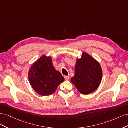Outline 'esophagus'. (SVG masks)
<instances>
[{
	"mask_svg": "<svg viewBox=\"0 0 128 128\" xmlns=\"http://www.w3.org/2000/svg\"><path fill=\"white\" fill-rule=\"evenodd\" d=\"M64 79L66 80H68L69 79V78H70V77H69V76H64Z\"/></svg>",
	"mask_w": 128,
	"mask_h": 128,
	"instance_id": "1",
	"label": "esophagus"
}]
</instances>
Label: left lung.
Returning a JSON list of instances; mask_svg holds the SVG:
<instances>
[{
	"mask_svg": "<svg viewBox=\"0 0 128 128\" xmlns=\"http://www.w3.org/2000/svg\"><path fill=\"white\" fill-rule=\"evenodd\" d=\"M102 76V70L99 62L83 52L81 58L76 60L75 75L70 80L80 93L88 94L98 88Z\"/></svg>",
	"mask_w": 128,
	"mask_h": 128,
	"instance_id": "obj_1",
	"label": "left lung"
}]
</instances>
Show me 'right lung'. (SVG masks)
Returning a JSON list of instances; mask_svg holds the SVG:
<instances>
[{
  "mask_svg": "<svg viewBox=\"0 0 128 128\" xmlns=\"http://www.w3.org/2000/svg\"><path fill=\"white\" fill-rule=\"evenodd\" d=\"M29 82L37 94L46 96L53 94L64 80L52 64L51 56L43 54L32 64L28 72Z\"/></svg>",
  "mask_w": 128,
  "mask_h": 128,
  "instance_id": "1",
  "label": "right lung"
}]
</instances>
